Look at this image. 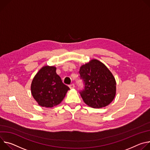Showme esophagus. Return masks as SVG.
<instances>
[{
	"label": "esophagus",
	"mask_w": 150,
	"mask_h": 150,
	"mask_svg": "<svg viewBox=\"0 0 150 150\" xmlns=\"http://www.w3.org/2000/svg\"><path fill=\"white\" fill-rule=\"evenodd\" d=\"M69 87H70V89H73V88H74L75 86H74V84H71V85H69Z\"/></svg>",
	"instance_id": "34e87169"
}]
</instances>
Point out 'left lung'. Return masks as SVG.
<instances>
[{"instance_id":"obj_1","label":"left lung","mask_w":150,"mask_h":150,"mask_svg":"<svg viewBox=\"0 0 150 150\" xmlns=\"http://www.w3.org/2000/svg\"><path fill=\"white\" fill-rule=\"evenodd\" d=\"M80 79L84 89L80 92L86 104L95 108L109 105L116 93V82L107 67L97 59H92L80 67Z\"/></svg>"}]
</instances>
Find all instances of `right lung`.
<instances>
[{"instance_id": "right-lung-1", "label": "right lung", "mask_w": 150, "mask_h": 150, "mask_svg": "<svg viewBox=\"0 0 150 150\" xmlns=\"http://www.w3.org/2000/svg\"><path fill=\"white\" fill-rule=\"evenodd\" d=\"M56 69L54 66H44L33 79L31 94L42 107L51 108L58 105L70 89L63 83Z\"/></svg>"}]
</instances>
